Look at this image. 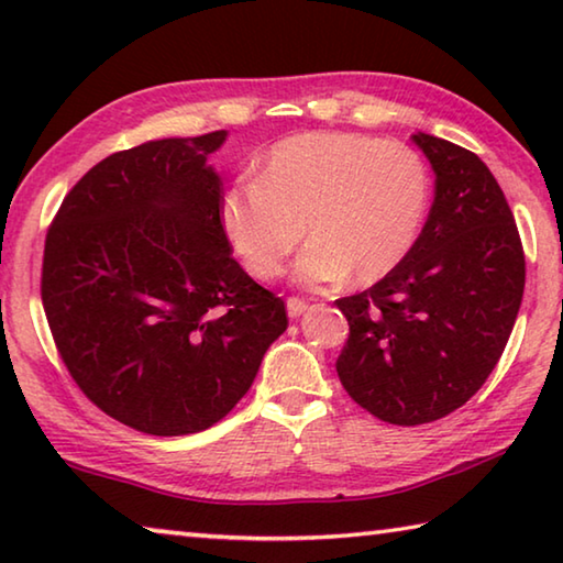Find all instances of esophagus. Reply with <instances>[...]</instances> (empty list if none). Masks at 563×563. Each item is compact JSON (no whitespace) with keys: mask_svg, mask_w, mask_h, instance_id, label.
Listing matches in <instances>:
<instances>
[{"mask_svg":"<svg viewBox=\"0 0 563 563\" xmlns=\"http://www.w3.org/2000/svg\"><path fill=\"white\" fill-rule=\"evenodd\" d=\"M285 305H288V316L290 318H298V316H302L305 310H308V302L300 300V298H295V295H292V298H288V302H285Z\"/></svg>","mask_w":563,"mask_h":563,"instance_id":"esophagus-1","label":"esophagus"}]
</instances>
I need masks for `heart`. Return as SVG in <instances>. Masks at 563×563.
<instances>
[{
    "mask_svg": "<svg viewBox=\"0 0 563 563\" xmlns=\"http://www.w3.org/2000/svg\"><path fill=\"white\" fill-rule=\"evenodd\" d=\"M430 194L427 164L402 141L308 131L278 141L258 176L228 188L221 218L255 278H278L305 235L300 283H335L347 273L369 283L412 251Z\"/></svg>",
    "mask_w": 563,
    "mask_h": 563,
    "instance_id": "b5f03b06",
    "label": "heart"
}]
</instances>
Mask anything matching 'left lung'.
Listing matches in <instances>:
<instances>
[{
  "label": "left lung",
  "mask_w": 563,
  "mask_h": 563,
  "mask_svg": "<svg viewBox=\"0 0 563 563\" xmlns=\"http://www.w3.org/2000/svg\"><path fill=\"white\" fill-rule=\"evenodd\" d=\"M412 141L437 176L422 233L373 288L335 300L350 325L335 362L342 387L399 427L442 419L487 383L527 278L511 208L484 161L422 131Z\"/></svg>",
  "instance_id": "left-lung-1"
}]
</instances>
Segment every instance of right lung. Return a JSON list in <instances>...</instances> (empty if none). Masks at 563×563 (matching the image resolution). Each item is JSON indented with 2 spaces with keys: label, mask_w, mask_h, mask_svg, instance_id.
<instances>
[{
  "label": "right lung",
  "mask_w": 563,
  "mask_h": 563,
  "mask_svg": "<svg viewBox=\"0 0 563 563\" xmlns=\"http://www.w3.org/2000/svg\"><path fill=\"white\" fill-rule=\"evenodd\" d=\"M228 133L161 139L99 161L46 231L42 302L74 383L156 437L213 427L285 328L278 295L231 255L206 158Z\"/></svg>",
  "instance_id": "obj_1"
}]
</instances>
